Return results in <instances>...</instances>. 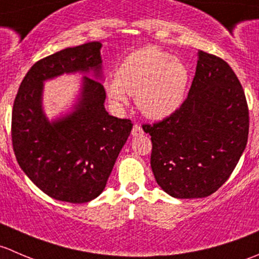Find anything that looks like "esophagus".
<instances>
[{"label": "esophagus", "mask_w": 259, "mask_h": 259, "mask_svg": "<svg viewBox=\"0 0 259 259\" xmlns=\"http://www.w3.org/2000/svg\"><path fill=\"white\" fill-rule=\"evenodd\" d=\"M143 127L140 126L139 124H134V126H133V130H132V135L133 137H139V135L143 134Z\"/></svg>", "instance_id": "34e87169"}]
</instances>
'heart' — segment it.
Masks as SVG:
<instances>
[{
	"label": "heart",
	"mask_w": 259,
	"mask_h": 259,
	"mask_svg": "<svg viewBox=\"0 0 259 259\" xmlns=\"http://www.w3.org/2000/svg\"><path fill=\"white\" fill-rule=\"evenodd\" d=\"M189 81L187 66L154 46L140 49L125 57L114 79L105 81L109 99L125 105L135 96L139 110L151 120L176 113L184 101Z\"/></svg>",
	"instance_id": "b5f03b06"
}]
</instances>
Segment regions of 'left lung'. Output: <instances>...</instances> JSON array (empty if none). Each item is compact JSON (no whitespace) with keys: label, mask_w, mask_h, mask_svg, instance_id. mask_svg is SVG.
<instances>
[{"label":"left lung","mask_w":259,"mask_h":259,"mask_svg":"<svg viewBox=\"0 0 259 259\" xmlns=\"http://www.w3.org/2000/svg\"><path fill=\"white\" fill-rule=\"evenodd\" d=\"M143 129L151 137L150 165L161 189L180 199L205 198L228 180L247 145L244 90L224 60L199 51L184 103Z\"/></svg>","instance_id":"obj_1"}]
</instances>
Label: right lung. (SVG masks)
<instances>
[{
  "label": "right lung",
  "instance_id": "add662e5",
  "mask_svg": "<svg viewBox=\"0 0 259 259\" xmlns=\"http://www.w3.org/2000/svg\"><path fill=\"white\" fill-rule=\"evenodd\" d=\"M99 41L67 48L38 60L23 77L12 109V146L26 176L54 199L86 203L105 188L133 129L104 108L103 83L83 76L82 98L69 116L49 122L41 109L42 82L65 72L100 75Z\"/></svg>",
  "mask_w": 259,
  "mask_h": 259
}]
</instances>
